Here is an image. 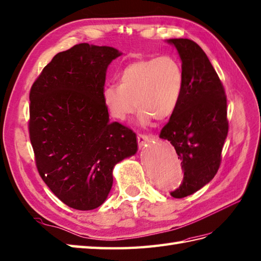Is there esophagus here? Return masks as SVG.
I'll return each mask as SVG.
<instances>
[{"mask_svg":"<svg viewBox=\"0 0 261 261\" xmlns=\"http://www.w3.org/2000/svg\"><path fill=\"white\" fill-rule=\"evenodd\" d=\"M137 140H138L139 147L143 148L144 145H147V143H149L151 141V138L148 137V136H145V135H142V133H138Z\"/></svg>","mask_w":261,"mask_h":261,"instance_id":"1","label":"esophagus"}]
</instances>
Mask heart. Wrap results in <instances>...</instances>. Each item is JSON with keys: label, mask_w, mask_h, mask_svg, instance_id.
I'll return each instance as SVG.
<instances>
[{"label": "heart", "mask_w": 261, "mask_h": 261, "mask_svg": "<svg viewBox=\"0 0 261 261\" xmlns=\"http://www.w3.org/2000/svg\"><path fill=\"white\" fill-rule=\"evenodd\" d=\"M185 89L182 66L170 56L142 59L121 71L118 86L102 90V102L109 116L125 121L137 108L140 123L148 125L173 116Z\"/></svg>", "instance_id": "obj_1"}]
</instances>
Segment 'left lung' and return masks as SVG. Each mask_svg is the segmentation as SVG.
Masks as SVG:
<instances>
[{
    "instance_id": "left-lung-1",
    "label": "left lung",
    "mask_w": 261,
    "mask_h": 261,
    "mask_svg": "<svg viewBox=\"0 0 261 261\" xmlns=\"http://www.w3.org/2000/svg\"><path fill=\"white\" fill-rule=\"evenodd\" d=\"M168 42L182 61L185 89L178 109L159 137L170 141L182 165V182L170 195L185 198L210 182L220 167L229 128L227 96L213 64L196 42Z\"/></svg>"
}]
</instances>
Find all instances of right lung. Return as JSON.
I'll return each instance as SVG.
<instances>
[{"label": "right lung", "instance_id": "1", "mask_svg": "<svg viewBox=\"0 0 261 261\" xmlns=\"http://www.w3.org/2000/svg\"><path fill=\"white\" fill-rule=\"evenodd\" d=\"M111 46L80 43L58 53L30 91V140L38 171L63 203L92 210L106 201L118 162L137 152L136 133L110 122L102 102Z\"/></svg>", "mask_w": 261, "mask_h": 261}]
</instances>
